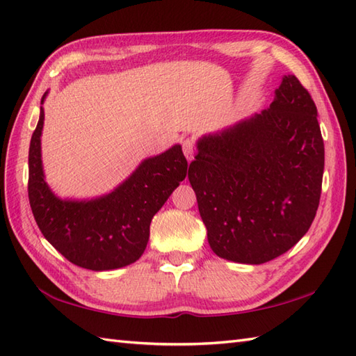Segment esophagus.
<instances>
[{
	"mask_svg": "<svg viewBox=\"0 0 356 356\" xmlns=\"http://www.w3.org/2000/svg\"><path fill=\"white\" fill-rule=\"evenodd\" d=\"M193 151H195V147H193V141L192 140H184L183 141V152H184V155H186V158H187V161L191 163L192 160H193Z\"/></svg>",
	"mask_w": 356,
	"mask_h": 356,
	"instance_id": "obj_1",
	"label": "esophagus"
}]
</instances>
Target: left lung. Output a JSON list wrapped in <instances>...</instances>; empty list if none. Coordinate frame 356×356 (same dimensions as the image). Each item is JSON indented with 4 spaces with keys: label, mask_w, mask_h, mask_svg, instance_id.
<instances>
[{
    "label": "left lung",
    "mask_w": 356,
    "mask_h": 356,
    "mask_svg": "<svg viewBox=\"0 0 356 356\" xmlns=\"http://www.w3.org/2000/svg\"><path fill=\"white\" fill-rule=\"evenodd\" d=\"M196 151L188 181L216 256L260 265L309 230L325 145L317 106L296 76L282 77L270 108L204 134Z\"/></svg>",
    "instance_id": "obj_1"
}]
</instances>
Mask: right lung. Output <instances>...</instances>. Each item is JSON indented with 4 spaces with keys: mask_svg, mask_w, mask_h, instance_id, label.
<instances>
[{
    "mask_svg": "<svg viewBox=\"0 0 356 356\" xmlns=\"http://www.w3.org/2000/svg\"><path fill=\"white\" fill-rule=\"evenodd\" d=\"M29 149V200L44 238L71 264L91 271L128 266L143 254L152 218L187 175L181 145L141 161L111 192L60 198L47 184L41 137L44 102Z\"/></svg>",
    "mask_w": 356,
    "mask_h": 356,
    "instance_id": "obj_1",
    "label": "right lung"
}]
</instances>
